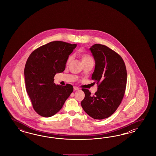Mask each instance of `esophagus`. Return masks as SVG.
Listing matches in <instances>:
<instances>
[{
	"instance_id": "esophagus-1",
	"label": "esophagus",
	"mask_w": 156,
	"mask_h": 156,
	"mask_svg": "<svg viewBox=\"0 0 156 156\" xmlns=\"http://www.w3.org/2000/svg\"><path fill=\"white\" fill-rule=\"evenodd\" d=\"M74 90H79V88H78V87H76V86H74Z\"/></svg>"
}]
</instances>
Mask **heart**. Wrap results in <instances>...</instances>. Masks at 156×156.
<instances>
[{"instance_id": "obj_1", "label": "heart", "mask_w": 156, "mask_h": 156, "mask_svg": "<svg viewBox=\"0 0 156 156\" xmlns=\"http://www.w3.org/2000/svg\"><path fill=\"white\" fill-rule=\"evenodd\" d=\"M80 57H81V59H82V63H85V62L89 61H93V59L92 57L87 54L82 53L80 54ZM72 59H73V55H70L69 57H68V58L67 59L66 64L69 65L71 62Z\"/></svg>"}]
</instances>
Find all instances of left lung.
I'll use <instances>...</instances> for the list:
<instances>
[{"label":"left lung","instance_id":"8db88e82","mask_svg":"<svg viewBox=\"0 0 156 156\" xmlns=\"http://www.w3.org/2000/svg\"><path fill=\"white\" fill-rule=\"evenodd\" d=\"M95 60L91 79L98 85L94 95L82 89L85 98L81 106L85 112L95 119L111 116L117 109L125 94L127 72L122 58L105 45L95 44L90 48Z\"/></svg>","mask_w":156,"mask_h":156}]
</instances>
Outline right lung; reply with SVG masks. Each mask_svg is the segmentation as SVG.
Masks as SVG:
<instances>
[{
    "mask_svg": "<svg viewBox=\"0 0 156 156\" xmlns=\"http://www.w3.org/2000/svg\"><path fill=\"white\" fill-rule=\"evenodd\" d=\"M76 44L54 41L39 47L28 57L24 70L26 89L37 113L50 117L57 113L73 91L71 85H57L54 76L62 73Z\"/></svg>",
    "mask_w": 156,
    "mask_h": 156,
    "instance_id": "obj_1",
    "label": "right lung"
}]
</instances>
